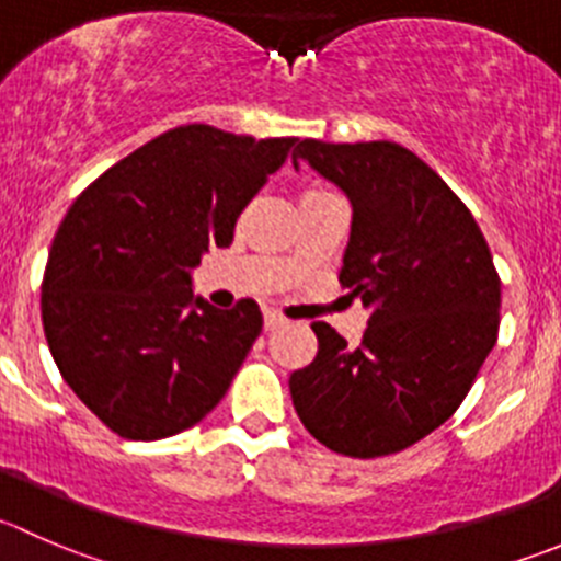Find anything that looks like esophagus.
Returning <instances> with one entry per match:
<instances>
[{"label": "esophagus", "instance_id": "1", "mask_svg": "<svg viewBox=\"0 0 561 561\" xmlns=\"http://www.w3.org/2000/svg\"><path fill=\"white\" fill-rule=\"evenodd\" d=\"M285 323L287 320L282 318L279 312H274V309H268V312H265V331H276V329H282Z\"/></svg>", "mask_w": 561, "mask_h": 561}]
</instances>
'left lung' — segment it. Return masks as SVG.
Here are the masks:
<instances>
[{
  "label": "left lung",
  "instance_id": "8db88e82",
  "mask_svg": "<svg viewBox=\"0 0 561 561\" xmlns=\"http://www.w3.org/2000/svg\"><path fill=\"white\" fill-rule=\"evenodd\" d=\"M298 161L351 199L340 282L369 320L358 347L312 323L318 356L290 375L293 405L334 453L394 455L469 394L496 345L502 282L471 210L402 145L304 139Z\"/></svg>",
  "mask_w": 561,
  "mask_h": 561
}]
</instances>
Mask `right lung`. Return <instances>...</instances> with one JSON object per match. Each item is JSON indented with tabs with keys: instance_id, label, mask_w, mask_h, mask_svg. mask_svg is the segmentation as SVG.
Instances as JSON below:
<instances>
[{
	"instance_id": "add662e5",
	"label": "right lung",
	"mask_w": 561,
	"mask_h": 561,
	"mask_svg": "<svg viewBox=\"0 0 561 561\" xmlns=\"http://www.w3.org/2000/svg\"><path fill=\"white\" fill-rule=\"evenodd\" d=\"M293 145L181 125L117 161L65 214L43 274V331L65 383L117 436H175L227 394L263 314L252 298L210 307L192 271L210 243L230 247Z\"/></svg>"
}]
</instances>
